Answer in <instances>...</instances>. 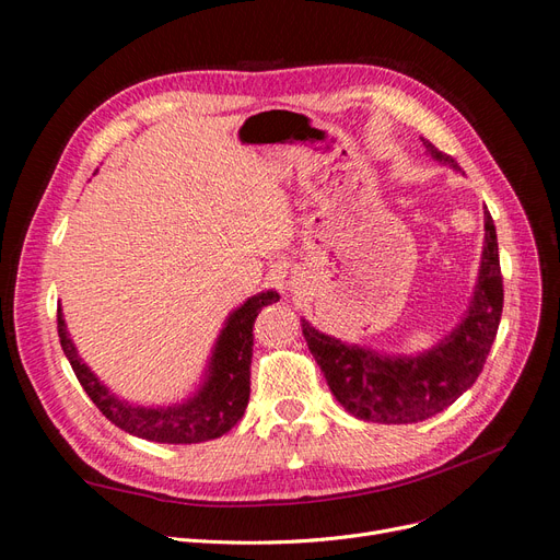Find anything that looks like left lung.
<instances>
[{"mask_svg":"<svg viewBox=\"0 0 560 560\" xmlns=\"http://www.w3.org/2000/svg\"><path fill=\"white\" fill-rule=\"evenodd\" d=\"M430 154L460 167L453 156L422 140ZM483 254L479 280L465 317L442 343L432 350L389 358L376 350L348 346L334 336L317 331L308 319H301L303 336L319 364L327 385L348 413L383 425L420 422L444 411L479 378L502 317V273L498 233L493 217L483 212Z\"/></svg>","mask_w":560,"mask_h":560,"instance_id":"left-lung-1","label":"left lung"}]
</instances>
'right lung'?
Segmentation results:
<instances>
[{"mask_svg": "<svg viewBox=\"0 0 560 560\" xmlns=\"http://www.w3.org/2000/svg\"><path fill=\"white\" fill-rule=\"evenodd\" d=\"M280 301V294L268 290L247 299L233 311L219 334L208 364L206 383L194 397L173 406H138L118 399L109 387L79 358L70 331L58 308V336L65 358L70 360L74 374L100 411L116 428L147 442L159 444H200L226 434L238 422L249 401V364L254 346V319L268 303Z\"/></svg>", "mask_w": 560, "mask_h": 560, "instance_id": "obj_1", "label": "right lung"}]
</instances>
